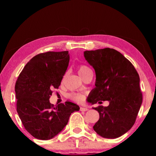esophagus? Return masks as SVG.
<instances>
[{
  "label": "esophagus",
  "mask_w": 156,
  "mask_h": 156,
  "mask_svg": "<svg viewBox=\"0 0 156 156\" xmlns=\"http://www.w3.org/2000/svg\"><path fill=\"white\" fill-rule=\"evenodd\" d=\"M87 110H88V109H87V108L80 107V111H81V112H87Z\"/></svg>",
  "instance_id": "obj_1"
}]
</instances>
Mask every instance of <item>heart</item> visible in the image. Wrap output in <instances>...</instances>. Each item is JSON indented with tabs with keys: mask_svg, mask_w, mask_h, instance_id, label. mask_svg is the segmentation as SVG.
Instances as JSON below:
<instances>
[{
	"mask_svg": "<svg viewBox=\"0 0 156 156\" xmlns=\"http://www.w3.org/2000/svg\"><path fill=\"white\" fill-rule=\"evenodd\" d=\"M88 69H89V68H88L87 66H84V65L81 66V67L79 68V70H78L79 74H80V76L82 75ZM71 98H72V100H75V101L78 102H83L84 100V96L83 94H73L71 95Z\"/></svg>",
	"mask_w": 156,
	"mask_h": 156,
	"instance_id": "obj_1",
	"label": "heart"
}]
</instances>
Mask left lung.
I'll list each match as a JSON object with an SVG mask.
<instances>
[{
  "mask_svg": "<svg viewBox=\"0 0 156 156\" xmlns=\"http://www.w3.org/2000/svg\"><path fill=\"white\" fill-rule=\"evenodd\" d=\"M84 56L96 73V87L89 93L88 102H109L107 107L93 108L100 115L94 130L102 138H117L133 126L142 105L138 73L129 60L113 49L85 51Z\"/></svg>",
  "mask_w": 156,
  "mask_h": 156,
  "instance_id": "8db88e82",
  "label": "left lung"
}]
</instances>
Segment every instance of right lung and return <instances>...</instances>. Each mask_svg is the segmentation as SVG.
I'll return each instance as SVG.
<instances>
[{"label":"right lung","instance_id":"right-lung-1","mask_svg":"<svg viewBox=\"0 0 156 156\" xmlns=\"http://www.w3.org/2000/svg\"><path fill=\"white\" fill-rule=\"evenodd\" d=\"M69 62L68 51H48L29 61L15 85L16 108L22 123L34 138L50 140L67 125L71 114L80 110L67 101L56 106L49 102L52 89H58Z\"/></svg>","mask_w":156,"mask_h":156}]
</instances>
